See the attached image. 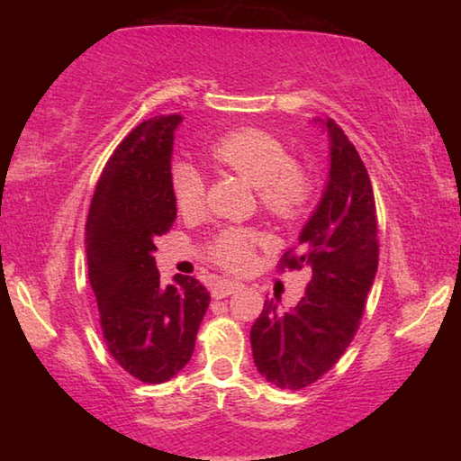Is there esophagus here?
Wrapping results in <instances>:
<instances>
[{
    "mask_svg": "<svg viewBox=\"0 0 461 461\" xmlns=\"http://www.w3.org/2000/svg\"><path fill=\"white\" fill-rule=\"evenodd\" d=\"M240 291V283H233V280H217L212 288V294L215 299H225L228 294H233Z\"/></svg>",
    "mask_w": 461,
    "mask_h": 461,
    "instance_id": "34e87169",
    "label": "esophagus"
}]
</instances>
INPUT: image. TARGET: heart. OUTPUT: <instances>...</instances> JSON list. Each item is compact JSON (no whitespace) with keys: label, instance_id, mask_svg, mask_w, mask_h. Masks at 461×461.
I'll return each instance as SVG.
<instances>
[{"label":"heart","instance_id":"obj_1","mask_svg":"<svg viewBox=\"0 0 461 461\" xmlns=\"http://www.w3.org/2000/svg\"><path fill=\"white\" fill-rule=\"evenodd\" d=\"M207 156L215 165L233 170L258 186L262 209L278 221L299 220L313 197V175L291 158L283 140L267 130L238 128L225 131L207 146ZM170 193L178 212L191 215L203 205L205 183L191 165L181 162L170 170ZM262 241L260 231L231 225L215 233L207 246V256L225 270H241Z\"/></svg>","mask_w":461,"mask_h":461}]
</instances>
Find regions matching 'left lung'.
<instances>
[{
  "label": "left lung",
  "instance_id": "1",
  "mask_svg": "<svg viewBox=\"0 0 461 461\" xmlns=\"http://www.w3.org/2000/svg\"><path fill=\"white\" fill-rule=\"evenodd\" d=\"M330 183L278 270L311 272L293 311L264 303L249 331L254 364L270 384L301 390L330 372L360 327L378 268V217L372 183L356 146L333 120Z\"/></svg>",
  "mask_w": 461,
  "mask_h": 461
}]
</instances>
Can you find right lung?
Instances as JSON below:
<instances>
[{"label": "right lung", "instance_id": "1", "mask_svg": "<svg viewBox=\"0 0 461 461\" xmlns=\"http://www.w3.org/2000/svg\"><path fill=\"white\" fill-rule=\"evenodd\" d=\"M178 113L122 140L101 173L87 217L89 280L109 354L131 376L160 384L191 360L209 293L197 278L160 283L154 240L176 220L170 154Z\"/></svg>", "mask_w": 461, "mask_h": 461}]
</instances>
